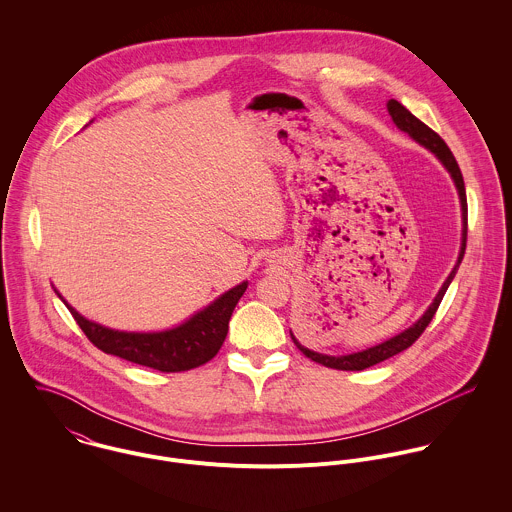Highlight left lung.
Segmentation results:
<instances>
[{
    "instance_id": "1",
    "label": "left lung",
    "mask_w": 512,
    "mask_h": 512,
    "mask_svg": "<svg viewBox=\"0 0 512 512\" xmlns=\"http://www.w3.org/2000/svg\"><path fill=\"white\" fill-rule=\"evenodd\" d=\"M388 108V114L392 118V122L396 124L398 130L406 132L414 142H418L420 146L426 147L428 151H432L441 165L447 169V173L451 175L453 183H455V189H457V195H459V203H461V246H459V256H457V262L453 266V270L449 272L447 280L441 284L438 295L434 297V301L430 303V307L424 311V315L414 323L410 325L408 329H404L402 333L374 345V347H368L365 351H359V353H351V355H339V357H333V355H323V353H315L307 347H303L295 337L292 339L295 343V347L311 361L319 363V365L329 366V368H337V370H365L368 366L378 365L402 351H406L408 347H412V343L424 333V329L430 325V321L434 319L436 311H438L439 303L443 299V295L447 292L451 280L455 278L457 274V268L463 260V254H465V242H467V197H465V183H463V175L459 171V165L451 153V149L445 146V142L439 138L438 134L434 130H430L424 122H420L410 110H406L398 100H388L386 104Z\"/></svg>"
}]
</instances>
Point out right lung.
<instances>
[{"label":"right lung","instance_id":"1","mask_svg":"<svg viewBox=\"0 0 512 512\" xmlns=\"http://www.w3.org/2000/svg\"><path fill=\"white\" fill-rule=\"evenodd\" d=\"M248 282H240L228 292L219 295L201 311L193 313L181 325L165 331H118L104 327L96 321L80 315L73 305L57 292L63 303L73 313L74 321L100 351L126 359L136 365L149 366L161 372H181L209 363L219 353L226 333L230 315L246 292Z\"/></svg>","mask_w":512,"mask_h":512}]
</instances>
